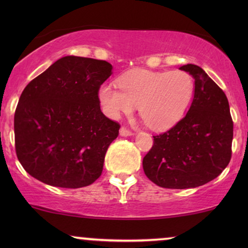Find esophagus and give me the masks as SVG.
Returning <instances> with one entry per match:
<instances>
[{
    "mask_svg": "<svg viewBox=\"0 0 248 248\" xmlns=\"http://www.w3.org/2000/svg\"><path fill=\"white\" fill-rule=\"evenodd\" d=\"M120 134H121V137H132V135H133V133H132L131 131L126 130L125 127H121Z\"/></svg>",
    "mask_w": 248,
    "mask_h": 248,
    "instance_id": "34e87169",
    "label": "esophagus"
}]
</instances>
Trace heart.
Listing matches in <instances>:
<instances>
[{"label":"heart","mask_w":248,"mask_h":248,"mask_svg":"<svg viewBox=\"0 0 248 248\" xmlns=\"http://www.w3.org/2000/svg\"><path fill=\"white\" fill-rule=\"evenodd\" d=\"M118 86L105 83L98 90L105 114L117 120L139 106L141 117L155 131L167 130L181 120L194 91L191 76L183 71H130L118 78Z\"/></svg>","instance_id":"obj_1"}]
</instances>
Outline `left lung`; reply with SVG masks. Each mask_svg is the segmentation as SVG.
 I'll return each instance as SVG.
<instances>
[{
	"mask_svg": "<svg viewBox=\"0 0 248 248\" xmlns=\"http://www.w3.org/2000/svg\"><path fill=\"white\" fill-rule=\"evenodd\" d=\"M179 70L194 79L191 107L174 127L154 137L142 165L155 184L184 189L211 182L228 166L233 124L225 93L205 71L194 64Z\"/></svg>",
	"mask_w": 248,
	"mask_h": 248,
	"instance_id": "1",
	"label": "left lung"
}]
</instances>
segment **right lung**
Instances as JSON below:
<instances>
[{
  "instance_id": "right-lung-1",
  "label": "right lung",
  "mask_w": 248,
  "mask_h": 248,
  "mask_svg": "<svg viewBox=\"0 0 248 248\" xmlns=\"http://www.w3.org/2000/svg\"><path fill=\"white\" fill-rule=\"evenodd\" d=\"M111 73L106 61L69 55L27 84L16 109L15 138L16 157L30 176L65 188L99 178L120 130L98 99Z\"/></svg>"
}]
</instances>
